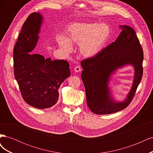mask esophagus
Returning <instances> with one entry per match:
<instances>
[{"label":"esophagus","instance_id":"34e87169","mask_svg":"<svg viewBox=\"0 0 153 153\" xmlns=\"http://www.w3.org/2000/svg\"><path fill=\"white\" fill-rule=\"evenodd\" d=\"M74 70H75V72H80V71H81V68L80 67V66H76L75 68H74Z\"/></svg>","mask_w":153,"mask_h":153}]
</instances>
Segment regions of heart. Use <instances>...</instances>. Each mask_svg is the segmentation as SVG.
Segmentation results:
<instances>
[{
	"label": "heart",
	"instance_id": "b5f03b06",
	"mask_svg": "<svg viewBox=\"0 0 153 153\" xmlns=\"http://www.w3.org/2000/svg\"><path fill=\"white\" fill-rule=\"evenodd\" d=\"M68 38L60 36L58 42L68 51L73 48L72 43L80 45V53L86 57L98 54L105 45L110 35L108 25L97 23H75L66 29Z\"/></svg>",
	"mask_w": 153,
	"mask_h": 153
}]
</instances>
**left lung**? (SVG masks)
Listing matches in <instances>:
<instances>
[{
    "label": "left lung",
    "mask_w": 153,
    "mask_h": 153,
    "mask_svg": "<svg viewBox=\"0 0 153 153\" xmlns=\"http://www.w3.org/2000/svg\"><path fill=\"white\" fill-rule=\"evenodd\" d=\"M122 29L115 42L95 56L83 60L82 80L85 89L87 104L96 114H110L121 111L131 103L143 74V50L135 31L131 27L120 25ZM128 64L135 69L132 87L127 98L115 102L108 87L111 75L119 68Z\"/></svg>",
    "instance_id": "left-lung-1"
}]
</instances>
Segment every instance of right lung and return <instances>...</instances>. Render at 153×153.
Listing matches in <instances>:
<instances>
[{
  "instance_id": "right-lung-1",
  "label": "right lung",
  "mask_w": 153,
  "mask_h": 153,
  "mask_svg": "<svg viewBox=\"0 0 153 153\" xmlns=\"http://www.w3.org/2000/svg\"><path fill=\"white\" fill-rule=\"evenodd\" d=\"M43 16L30 14L22 26L14 47V74L24 101L33 107L44 109L53 106L59 99V89L70 76L65 60L45 59L31 52L39 39Z\"/></svg>"
}]
</instances>
